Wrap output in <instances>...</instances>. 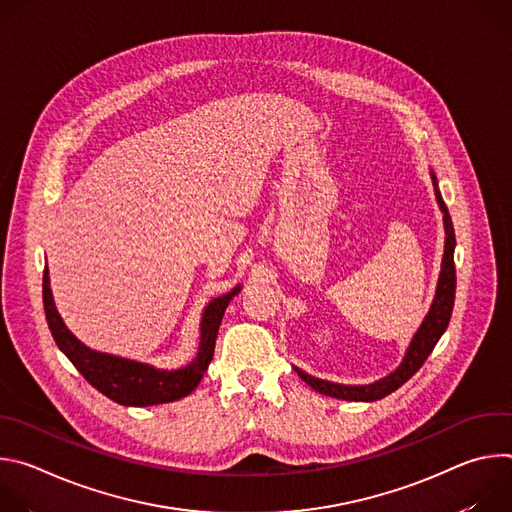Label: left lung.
<instances>
[{
  "mask_svg": "<svg viewBox=\"0 0 512 512\" xmlns=\"http://www.w3.org/2000/svg\"><path fill=\"white\" fill-rule=\"evenodd\" d=\"M431 180H433V186H435V198H437V202H440V208L444 212L446 253H444V261H442L440 281H437L435 300H433L431 310L425 316L421 328L413 336L411 346L405 354V360L401 362V367L395 373H391L389 377H385V379H381L373 385H362V387H348V385H336V383L320 381V379H314V377L306 375L304 371L296 369L298 375L302 377V381H306L314 391H318L322 395H328V397L344 399V401H377V399H383V397L391 395L393 391H397L403 383H407L423 367V362L427 360V356L435 348L437 340H440L442 334L446 332V328L450 324V318H452V310H454V298H456V267H454L456 235H454V225H452L448 206L444 204V198H442L440 190H437L435 174H431Z\"/></svg>",
  "mask_w": 512,
  "mask_h": 512,
  "instance_id": "left-lung-1",
  "label": "left lung"
}]
</instances>
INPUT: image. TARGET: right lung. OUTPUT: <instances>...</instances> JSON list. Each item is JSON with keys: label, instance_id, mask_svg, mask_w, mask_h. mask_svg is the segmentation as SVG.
Returning a JSON list of instances; mask_svg holds the SVG:
<instances>
[{"label": "right lung", "instance_id": "1", "mask_svg": "<svg viewBox=\"0 0 512 512\" xmlns=\"http://www.w3.org/2000/svg\"><path fill=\"white\" fill-rule=\"evenodd\" d=\"M239 291H241V285L235 287L231 294L216 298L208 304L200 324L198 356L188 364V367L178 371H158L154 367H148V364L95 352L85 344H81L75 336L70 334V330L64 326L62 318L54 308L48 269H44V277H42L44 312H46V322L54 342L68 356V360L75 364L77 371L99 393L127 407H148L158 403H170L186 397L198 387L202 375L206 373L208 364L212 360L214 342H216V334H218V326H221L223 314L231 298L237 296Z\"/></svg>", "mask_w": 512, "mask_h": 512}]
</instances>
